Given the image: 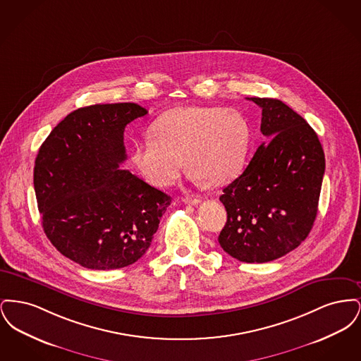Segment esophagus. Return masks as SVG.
<instances>
[{
	"label": "esophagus",
	"mask_w": 361,
	"mask_h": 361,
	"mask_svg": "<svg viewBox=\"0 0 361 361\" xmlns=\"http://www.w3.org/2000/svg\"><path fill=\"white\" fill-rule=\"evenodd\" d=\"M184 202H185L187 204L197 206V204L200 203V197H197V196H187V197L184 199Z\"/></svg>",
	"instance_id": "obj_1"
}]
</instances>
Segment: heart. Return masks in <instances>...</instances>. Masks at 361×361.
<instances>
[{"label": "heart", "instance_id": "b5f03b06", "mask_svg": "<svg viewBox=\"0 0 361 361\" xmlns=\"http://www.w3.org/2000/svg\"><path fill=\"white\" fill-rule=\"evenodd\" d=\"M153 137L131 150L137 171L154 187H169L184 168V155L196 178L224 185L240 169L249 143V126L238 111L215 106H177L150 127Z\"/></svg>", "mask_w": 361, "mask_h": 361}]
</instances>
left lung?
<instances>
[{
    "mask_svg": "<svg viewBox=\"0 0 361 361\" xmlns=\"http://www.w3.org/2000/svg\"><path fill=\"white\" fill-rule=\"evenodd\" d=\"M262 109L259 145L246 169L224 189L227 211L219 243L242 262L283 257L307 238L325 173L322 145L288 105L250 97Z\"/></svg>",
    "mask_w": 361,
    "mask_h": 361,
    "instance_id": "1",
    "label": "left lung"
}]
</instances>
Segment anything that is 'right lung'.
Returning a JSON list of instances; mask_svg holds the SVG:
<instances>
[{"label":"right lung","mask_w":361,"mask_h":361,"mask_svg":"<svg viewBox=\"0 0 361 361\" xmlns=\"http://www.w3.org/2000/svg\"><path fill=\"white\" fill-rule=\"evenodd\" d=\"M146 114L134 103L78 108L52 130L35 159L43 230L58 252L87 269L134 264L172 203L121 168L127 159L124 128Z\"/></svg>","instance_id":"add662e5"}]
</instances>
